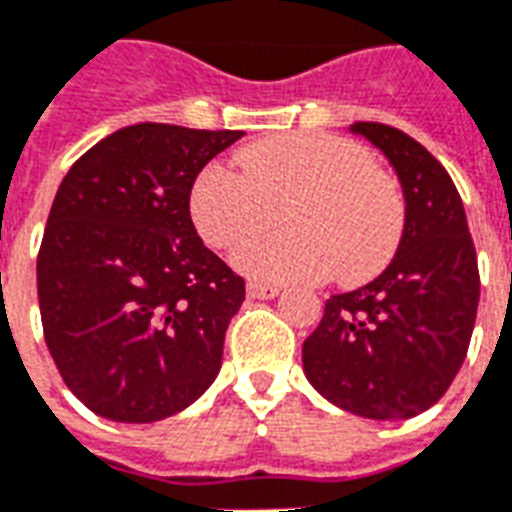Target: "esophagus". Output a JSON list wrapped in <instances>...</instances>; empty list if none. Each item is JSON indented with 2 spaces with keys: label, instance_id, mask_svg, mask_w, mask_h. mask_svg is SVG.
<instances>
[{
  "label": "esophagus",
  "instance_id": "esophagus-1",
  "mask_svg": "<svg viewBox=\"0 0 512 512\" xmlns=\"http://www.w3.org/2000/svg\"><path fill=\"white\" fill-rule=\"evenodd\" d=\"M245 293H248L251 299H275L277 293H280V288L269 283H248Z\"/></svg>",
  "mask_w": 512,
  "mask_h": 512
}]
</instances>
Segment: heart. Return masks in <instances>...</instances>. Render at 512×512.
Wrapping results in <instances>:
<instances>
[{
    "instance_id": "heart-1",
    "label": "heart",
    "mask_w": 512,
    "mask_h": 512,
    "mask_svg": "<svg viewBox=\"0 0 512 512\" xmlns=\"http://www.w3.org/2000/svg\"><path fill=\"white\" fill-rule=\"evenodd\" d=\"M280 205L288 232L251 240L235 256L256 283H366L390 264L406 224L400 189L366 149L315 130L261 138L237 165L211 162L189 192L194 227L216 251L269 227Z\"/></svg>"
}]
</instances>
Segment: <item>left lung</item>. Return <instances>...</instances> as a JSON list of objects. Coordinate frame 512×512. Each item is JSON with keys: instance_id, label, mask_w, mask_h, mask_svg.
<instances>
[{"instance_id": "1", "label": "left lung", "mask_w": 512, "mask_h": 512, "mask_svg": "<svg viewBox=\"0 0 512 512\" xmlns=\"http://www.w3.org/2000/svg\"><path fill=\"white\" fill-rule=\"evenodd\" d=\"M350 130L398 173L406 224L382 275L326 301L301 363L334 406L382 422L411 419L443 398L465 363L481 296L478 259L457 186L441 162L382 122H355Z\"/></svg>"}]
</instances>
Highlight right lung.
Wrapping results in <instances>:
<instances>
[{"mask_svg": "<svg viewBox=\"0 0 512 512\" xmlns=\"http://www.w3.org/2000/svg\"><path fill=\"white\" fill-rule=\"evenodd\" d=\"M243 136L138 122L87 149L58 186L39 312L63 382L98 417L160 422L219 376L245 283L197 237L189 192Z\"/></svg>", "mask_w": 512, "mask_h": 512, "instance_id": "right-lung-1", "label": "right lung"}]
</instances>
